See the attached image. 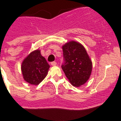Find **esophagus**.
Here are the masks:
<instances>
[{
    "mask_svg": "<svg viewBox=\"0 0 121 121\" xmlns=\"http://www.w3.org/2000/svg\"><path fill=\"white\" fill-rule=\"evenodd\" d=\"M51 64H52V65H53V66H56L57 64V63H56V62L54 61V62H52V63H51Z\"/></svg>",
    "mask_w": 121,
    "mask_h": 121,
    "instance_id": "esophagus-1",
    "label": "esophagus"
}]
</instances>
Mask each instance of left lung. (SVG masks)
<instances>
[{
	"label": "left lung",
	"mask_w": 121,
	"mask_h": 121,
	"mask_svg": "<svg viewBox=\"0 0 121 121\" xmlns=\"http://www.w3.org/2000/svg\"><path fill=\"white\" fill-rule=\"evenodd\" d=\"M65 63L61 65L70 83L74 86L84 85L90 78L92 63L84 47L80 43L70 41L62 46Z\"/></svg>",
	"instance_id": "left-lung-1"
}]
</instances>
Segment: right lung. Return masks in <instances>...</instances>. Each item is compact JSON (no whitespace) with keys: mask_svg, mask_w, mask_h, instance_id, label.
I'll return each mask as SVG.
<instances>
[{"mask_svg":"<svg viewBox=\"0 0 121 121\" xmlns=\"http://www.w3.org/2000/svg\"><path fill=\"white\" fill-rule=\"evenodd\" d=\"M50 65L40 50L31 52L24 60L21 70L24 80L31 85H39L48 74Z\"/></svg>","mask_w":121,"mask_h":121,"instance_id":"obj_1","label":"right lung"}]
</instances>
